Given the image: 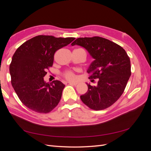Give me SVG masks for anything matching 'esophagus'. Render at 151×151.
Instances as JSON below:
<instances>
[{
  "instance_id": "esophagus-1",
  "label": "esophagus",
  "mask_w": 151,
  "mask_h": 151,
  "mask_svg": "<svg viewBox=\"0 0 151 151\" xmlns=\"http://www.w3.org/2000/svg\"><path fill=\"white\" fill-rule=\"evenodd\" d=\"M68 84L74 85V86H76L77 84H78V83H77V82H74V81H68Z\"/></svg>"
}]
</instances>
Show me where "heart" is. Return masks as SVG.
I'll list each match as a JSON object with an SVG mask.
<instances>
[{
    "mask_svg": "<svg viewBox=\"0 0 151 151\" xmlns=\"http://www.w3.org/2000/svg\"><path fill=\"white\" fill-rule=\"evenodd\" d=\"M65 77L68 79H72L74 78V75L73 74V72L70 71H68L65 73Z\"/></svg>",
    "mask_w": 151,
    "mask_h": 151,
    "instance_id": "heart-1",
    "label": "heart"
}]
</instances>
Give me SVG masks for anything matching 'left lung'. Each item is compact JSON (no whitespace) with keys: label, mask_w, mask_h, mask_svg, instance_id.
<instances>
[{"label":"left lung","mask_w":151,"mask_h":151,"mask_svg":"<svg viewBox=\"0 0 151 151\" xmlns=\"http://www.w3.org/2000/svg\"><path fill=\"white\" fill-rule=\"evenodd\" d=\"M84 47L94 59L87 72L89 79H99L96 86L86 83L88 91L81 99L94 110L106 109L123 94L131 76L130 58L120 45L99 36L79 38L71 45Z\"/></svg>","instance_id":"obj_1"}]
</instances>
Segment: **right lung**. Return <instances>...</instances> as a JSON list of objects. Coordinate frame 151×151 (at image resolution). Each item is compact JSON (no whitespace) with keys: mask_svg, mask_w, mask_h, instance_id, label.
<instances>
[{"mask_svg":"<svg viewBox=\"0 0 151 151\" xmlns=\"http://www.w3.org/2000/svg\"><path fill=\"white\" fill-rule=\"evenodd\" d=\"M74 40L39 35L16 50L9 66L11 84L27 108L37 113H48L57 106L65 85L57 80L46 83L43 77L53 65L57 50Z\"/></svg>","mask_w":151,"mask_h":151,"instance_id":"1","label":"right lung"}]
</instances>
